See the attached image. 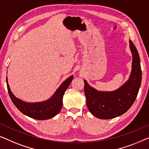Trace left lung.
I'll return each instance as SVG.
<instances>
[{"mask_svg":"<svg viewBox=\"0 0 149 149\" xmlns=\"http://www.w3.org/2000/svg\"><path fill=\"white\" fill-rule=\"evenodd\" d=\"M130 47L132 53V70L128 81L113 92H99L90 86L84 80V93L87 107L98 118L109 119L121 116L132 105L141 84L142 70L136 48L132 40Z\"/></svg>","mask_w":149,"mask_h":149,"instance_id":"left-lung-1","label":"left lung"}]
</instances>
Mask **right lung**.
<instances>
[{
  "label": "right lung",
  "mask_w": 149,
  "mask_h": 149,
  "mask_svg": "<svg viewBox=\"0 0 149 149\" xmlns=\"http://www.w3.org/2000/svg\"><path fill=\"white\" fill-rule=\"evenodd\" d=\"M73 78H74V76L72 75L67 79L56 90L55 93L50 99L42 102L28 103L17 98L13 95L9 88L7 77V90L10 98L13 104L22 113L33 119H38V120H45V119H51L55 116L61 109L63 106V96Z\"/></svg>",
  "instance_id": "right-lung-1"
}]
</instances>
